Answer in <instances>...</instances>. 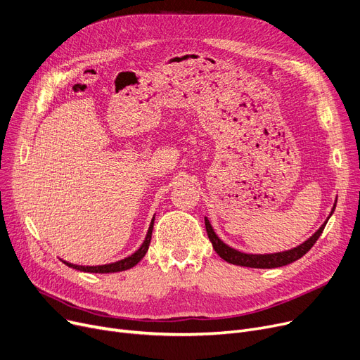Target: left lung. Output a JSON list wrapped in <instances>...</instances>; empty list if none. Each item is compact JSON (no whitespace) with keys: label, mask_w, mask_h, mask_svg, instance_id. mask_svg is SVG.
<instances>
[{"label":"left lung","mask_w":360,"mask_h":360,"mask_svg":"<svg viewBox=\"0 0 360 360\" xmlns=\"http://www.w3.org/2000/svg\"><path fill=\"white\" fill-rule=\"evenodd\" d=\"M335 205H337V200L334 202L331 212L327 217V219L323 221V224L309 238H307V240H304L303 243H300L296 248L283 250V252H276V253H246V252H240V250H237V249L226 245L214 231L208 217H205V227H207V233H208V237L212 243V248L226 262L238 265V266H248V268H262V269L278 268V266H284V265H288V264L300 259L304 253L311 250V248L315 245V242L322 234L325 226H327L330 217L333 215V212L335 210Z\"/></svg>","instance_id":"8db88e82"}]
</instances>
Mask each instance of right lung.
<instances>
[{"label":"right lung","mask_w":360,"mask_h":360,"mask_svg":"<svg viewBox=\"0 0 360 360\" xmlns=\"http://www.w3.org/2000/svg\"><path fill=\"white\" fill-rule=\"evenodd\" d=\"M153 221H155V217H152V221L149 224V229H148V233H146V237L145 240L142 243V246L136 250L134 253H131L130 256H127V258L122 259V261H117V262H112V264H105V265H95V266H89V265H77V264H72V262H67V261H63L67 266L70 268H75L77 271H83V272H95V274H108V272H120V271H126V269H130L133 268L134 265H138L143 256L146 255L148 249H149V243H150V237H152V230H153Z\"/></svg>","instance_id":"1"}]
</instances>
